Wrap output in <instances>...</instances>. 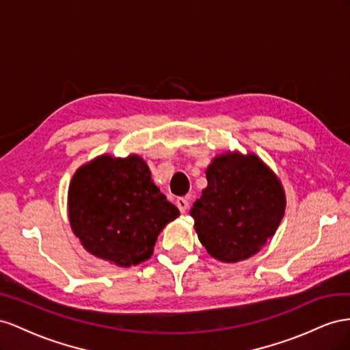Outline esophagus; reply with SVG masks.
<instances>
[{"instance_id": "34e87169", "label": "esophagus", "mask_w": 350, "mask_h": 350, "mask_svg": "<svg viewBox=\"0 0 350 350\" xmlns=\"http://www.w3.org/2000/svg\"><path fill=\"white\" fill-rule=\"evenodd\" d=\"M176 204H177L178 209H180V213H182V214H185V213L187 211V208H189V201H187L186 198H177Z\"/></svg>"}]
</instances>
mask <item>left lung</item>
Returning <instances> with one entry per match:
<instances>
[{"label": "left lung", "mask_w": 350, "mask_h": 350, "mask_svg": "<svg viewBox=\"0 0 350 350\" xmlns=\"http://www.w3.org/2000/svg\"><path fill=\"white\" fill-rule=\"evenodd\" d=\"M205 173L208 185L191 209L199 242L218 261H243L261 251L280 226L283 185L252 152L219 154Z\"/></svg>", "instance_id": "8db88e82"}]
</instances>
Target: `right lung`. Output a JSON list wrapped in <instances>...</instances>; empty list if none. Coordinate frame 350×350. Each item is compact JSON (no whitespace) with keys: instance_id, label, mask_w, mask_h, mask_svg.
Returning a JSON list of instances; mask_svg holds the SVG:
<instances>
[{"instance_id":"add662e5","label":"right lung","mask_w":350,"mask_h":350,"mask_svg":"<svg viewBox=\"0 0 350 350\" xmlns=\"http://www.w3.org/2000/svg\"><path fill=\"white\" fill-rule=\"evenodd\" d=\"M67 211L86 251L123 268L151 258L158 234L180 215L136 154H103L79 167L70 180Z\"/></svg>"}]
</instances>
